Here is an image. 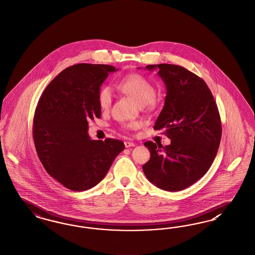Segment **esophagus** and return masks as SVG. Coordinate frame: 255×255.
I'll use <instances>...</instances> for the list:
<instances>
[{
	"mask_svg": "<svg viewBox=\"0 0 255 255\" xmlns=\"http://www.w3.org/2000/svg\"><path fill=\"white\" fill-rule=\"evenodd\" d=\"M124 145L126 148H129V147H133L134 146V143L130 142V141H125Z\"/></svg>",
	"mask_w": 255,
	"mask_h": 255,
	"instance_id": "1",
	"label": "esophagus"
}]
</instances>
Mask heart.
<instances>
[{"instance_id": "heart-1", "label": "heart", "mask_w": 255, "mask_h": 255, "mask_svg": "<svg viewBox=\"0 0 255 255\" xmlns=\"http://www.w3.org/2000/svg\"><path fill=\"white\" fill-rule=\"evenodd\" d=\"M119 90L130 96L134 102L140 106L153 104L155 97V89L152 82L139 74H128L117 83ZM112 90L109 87H102L99 92L98 100L102 110L110 108L112 103ZM139 127L137 123H126L123 129L126 131L135 130Z\"/></svg>"}]
</instances>
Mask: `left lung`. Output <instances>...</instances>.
<instances>
[{
    "label": "left lung",
    "mask_w": 255,
    "mask_h": 255,
    "mask_svg": "<svg viewBox=\"0 0 255 255\" xmlns=\"http://www.w3.org/2000/svg\"><path fill=\"white\" fill-rule=\"evenodd\" d=\"M146 68H157L166 85L165 104L153 129H165L171 144L144 143L151 157L143 172L156 187L178 192L200 179L214 162L222 134L220 115L212 92L194 73L168 63Z\"/></svg>",
    "instance_id": "8db88e82"
}]
</instances>
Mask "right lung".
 Here are the masks:
<instances>
[{
  "mask_svg": "<svg viewBox=\"0 0 255 255\" xmlns=\"http://www.w3.org/2000/svg\"><path fill=\"white\" fill-rule=\"evenodd\" d=\"M106 64L79 63L61 71L42 92L33 120V138L46 172L65 188L82 192L101 182L122 140H92L88 122L101 118L98 95L108 74Z\"/></svg>",
  "mask_w": 255,
  "mask_h": 255,
  "instance_id": "right-lung-1",
  "label": "right lung"
}]
</instances>
